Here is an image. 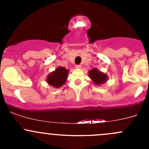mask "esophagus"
Returning <instances> with one entry per match:
<instances>
[{
    "label": "esophagus",
    "instance_id": "obj_1",
    "mask_svg": "<svg viewBox=\"0 0 149 149\" xmlns=\"http://www.w3.org/2000/svg\"><path fill=\"white\" fill-rule=\"evenodd\" d=\"M76 68H81V65H76Z\"/></svg>",
    "mask_w": 149,
    "mask_h": 149
}]
</instances>
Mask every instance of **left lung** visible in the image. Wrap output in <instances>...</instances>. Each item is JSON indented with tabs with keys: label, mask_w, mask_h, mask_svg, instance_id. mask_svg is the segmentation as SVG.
<instances>
[{
	"label": "left lung",
	"mask_w": 149,
	"mask_h": 149,
	"mask_svg": "<svg viewBox=\"0 0 149 149\" xmlns=\"http://www.w3.org/2000/svg\"><path fill=\"white\" fill-rule=\"evenodd\" d=\"M89 77L92 79L93 82L96 84V85H100V84H102L104 82L107 81V76L105 75L104 73H102L100 70H97V68L92 69L88 73Z\"/></svg>",
	"instance_id": "1"
}]
</instances>
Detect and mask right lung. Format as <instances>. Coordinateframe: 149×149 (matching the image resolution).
<instances>
[{
	"mask_svg": "<svg viewBox=\"0 0 149 149\" xmlns=\"http://www.w3.org/2000/svg\"><path fill=\"white\" fill-rule=\"evenodd\" d=\"M68 70L63 67H58L55 71L52 72L47 79V82L49 85L58 88L65 83L66 79L68 78Z\"/></svg>",
	"mask_w": 149,
	"mask_h": 149,
	"instance_id": "obj_1",
	"label": "right lung"
}]
</instances>
